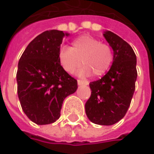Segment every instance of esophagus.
Masks as SVG:
<instances>
[{
    "mask_svg": "<svg viewBox=\"0 0 154 154\" xmlns=\"http://www.w3.org/2000/svg\"><path fill=\"white\" fill-rule=\"evenodd\" d=\"M78 82V85L79 86H81V85H85V86H88L89 84V82L88 81H86V80H78L77 81Z\"/></svg>",
    "mask_w": 154,
    "mask_h": 154,
    "instance_id": "obj_1",
    "label": "esophagus"
}]
</instances>
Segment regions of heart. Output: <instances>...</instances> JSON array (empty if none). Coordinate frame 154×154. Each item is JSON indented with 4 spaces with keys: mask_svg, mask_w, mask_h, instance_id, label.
<instances>
[{
    "mask_svg": "<svg viewBox=\"0 0 154 154\" xmlns=\"http://www.w3.org/2000/svg\"><path fill=\"white\" fill-rule=\"evenodd\" d=\"M59 62L66 73H74L79 70L81 75L101 76L111 66L113 54L111 47L88 35H81L73 40L72 47H62L58 54Z\"/></svg>",
    "mask_w": 154,
    "mask_h": 154,
    "instance_id": "1",
    "label": "heart"
}]
</instances>
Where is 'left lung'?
Returning a JSON list of instances; mask_svg holds the SVG:
<instances>
[{
	"instance_id": "left-lung-1",
	"label": "left lung",
	"mask_w": 154,
	"mask_h": 154,
	"mask_svg": "<svg viewBox=\"0 0 154 154\" xmlns=\"http://www.w3.org/2000/svg\"><path fill=\"white\" fill-rule=\"evenodd\" d=\"M103 36L113 51L112 64L101 79L90 82L92 93L85 109L93 123L111 126L129 108L137 79V59L132 47L119 36L111 31L104 32Z\"/></svg>"
}]
</instances>
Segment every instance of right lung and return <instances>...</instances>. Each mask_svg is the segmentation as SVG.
Listing matches in <instances>:
<instances>
[{
  "label": "right lung",
  "instance_id": "obj_1",
  "mask_svg": "<svg viewBox=\"0 0 154 154\" xmlns=\"http://www.w3.org/2000/svg\"><path fill=\"white\" fill-rule=\"evenodd\" d=\"M69 34L45 31L27 45L18 63L17 93L27 118L37 125L56 121L66 97L75 93L77 81L61 67L58 54Z\"/></svg>",
  "mask_w": 154,
  "mask_h": 154
}]
</instances>
